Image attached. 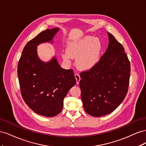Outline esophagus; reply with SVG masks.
<instances>
[{
  "label": "esophagus",
  "mask_w": 146,
  "mask_h": 146,
  "mask_svg": "<svg viewBox=\"0 0 146 146\" xmlns=\"http://www.w3.org/2000/svg\"><path fill=\"white\" fill-rule=\"evenodd\" d=\"M75 77H76L77 83H78L79 82H80V79H81L80 75H79V74H78V73H76V74H75Z\"/></svg>",
  "instance_id": "1"
}]
</instances>
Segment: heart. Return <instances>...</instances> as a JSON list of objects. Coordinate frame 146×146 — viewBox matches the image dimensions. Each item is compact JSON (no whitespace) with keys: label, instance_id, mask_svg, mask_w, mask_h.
I'll use <instances>...</instances> for the list:
<instances>
[{"label":"heart","instance_id":"heart-1","mask_svg":"<svg viewBox=\"0 0 146 146\" xmlns=\"http://www.w3.org/2000/svg\"><path fill=\"white\" fill-rule=\"evenodd\" d=\"M102 45L96 38L87 36L78 41L70 44L68 52L63 55L64 58H77V63L82 69H90L95 66L100 59Z\"/></svg>","mask_w":146,"mask_h":146}]
</instances>
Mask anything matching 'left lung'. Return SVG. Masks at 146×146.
<instances>
[{"label":"left lung","instance_id":"left-lung-1","mask_svg":"<svg viewBox=\"0 0 146 146\" xmlns=\"http://www.w3.org/2000/svg\"><path fill=\"white\" fill-rule=\"evenodd\" d=\"M107 50L95 66L80 72L79 82L85 111L94 117L111 113L127 94L130 63L124 48L108 33Z\"/></svg>","mask_w":146,"mask_h":146}]
</instances>
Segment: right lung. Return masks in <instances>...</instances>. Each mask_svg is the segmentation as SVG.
Segmentation results:
<instances>
[{
    "mask_svg": "<svg viewBox=\"0 0 146 146\" xmlns=\"http://www.w3.org/2000/svg\"><path fill=\"white\" fill-rule=\"evenodd\" d=\"M58 30L47 29L29 41L17 65L24 102L33 111L47 117L55 116L62 111L64 98L76 83L72 69L61 68L55 58L45 63L38 57L36 46L50 41Z\"/></svg>",
    "mask_w": 146,
    "mask_h": 146,
    "instance_id": "1",
    "label": "right lung"
}]
</instances>
